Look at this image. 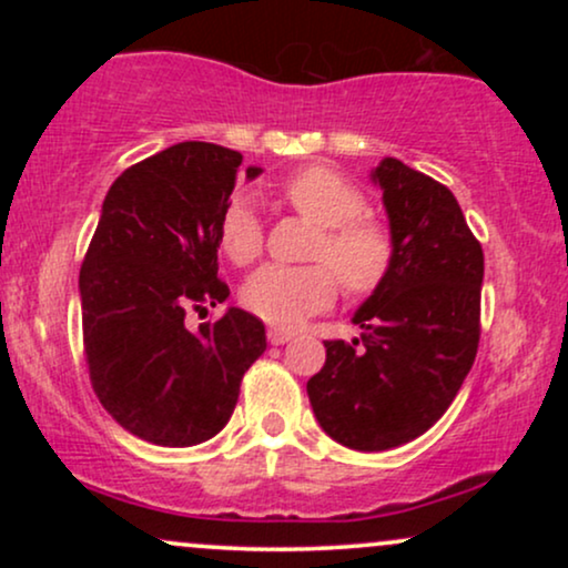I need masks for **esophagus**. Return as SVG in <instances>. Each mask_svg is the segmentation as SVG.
Here are the masks:
<instances>
[{"label": "esophagus", "mask_w": 568, "mask_h": 568, "mask_svg": "<svg viewBox=\"0 0 568 568\" xmlns=\"http://www.w3.org/2000/svg\"><path fill=\"white\" fill-rule=\"evenodd\" d=\"M266 336H270L272 344H285V342H291V338H293L291 331H285V328H270V334H266Z\"/></svg>", "instance_id": "obj_1"}]
</instances>
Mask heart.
<instances>
[{
  "instance_id": "1",
  "label": "heart",
  "mask_w": 568,
  "mask_h": 568,
  "mask_svg": "<svg viewBox=\"0 0 568 568\" xmlns=\"http://www.w3.org/2000/svg\"><path fill=\"white\" fill-rule=\"evenodd\" d=\"M280 194L291 211L317 226L310 258L321 264H266L256 270L240 291L247 312L277 328H296L334 304L336 276L352 296H368L387 280L395 262V234L387 221L366 211V194L352 181L325 165H310L288 175ZM219 245L240 266L258 258L264 226L251 200L226 202L219 216Z\"/></svg>"
}]
</instances>
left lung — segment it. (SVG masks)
<instances>
[{"instance_id":"left-lung-1","label":"left lung","mask_w":568,"mask_h":568,"mask_svg":"<svg viewBox=\"0 0 568 568\" xmlns=\"http://www.w3.org/2000/svg\"><path fill=\"white\" fill-rule=\"evenodd\" d=\"M382 186L395 262L355 312L361 338L325 342L306 382L325 433L355 452H387L425 435L470 374L480 342L484 247L452 189L387 158Z\"/></svg>"}]
</instances>
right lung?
<instances>
[{"instance_id": "add662e5", "label": "right lung", "mask_w": 568, "mask_h": 568, "mask_svg": "<svg viewBox=\"0 0 568 568\" xmlns=\"http://www.w3.org/2000/svg\"><path fill=\"white\" fill-rule=\"evenodd\" d=\"M243 154L184 141L130 165L109 189L80 270L90 384L112 419L154 446L213 438L237 406L245 371L266 349L264 323L232 306L189 331V310L226 302L219 216Z\"/></svg>"}]
</instances>
